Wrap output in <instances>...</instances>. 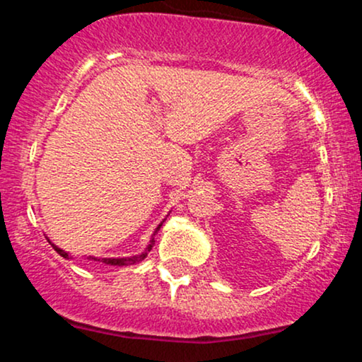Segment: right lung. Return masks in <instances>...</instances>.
<instances>
[{"label": "right lung", "mask_w": 362, "mask_h": 362, "mask_svg": "<svg viewBox=\"0 0 362 362\" xmlns=\"http://www.w3.org/2000/svg\"><path fill=\"white\" fill-rule=\"evenodd\" d=\"M160 226H161V224H158L156 231L160 230ZM156 231H155V233H156ZM153 242H155V238H151V242H149L148 248H146V252L141 253V255H136V257H124V259H95V257H88V259H90V260H98V262H103V264H110V265H131V264H136V262L143 260L144 257L148 255V252L151 250V247H153V245H155ZM49 243L52 245L54 250H56L57 253H59L61 257H64V259H69V253H68V252H64V250H62V248L56 247V245H54L52 242H49Z\"/></svg>", "instance_id": "1"}]
</instances>
